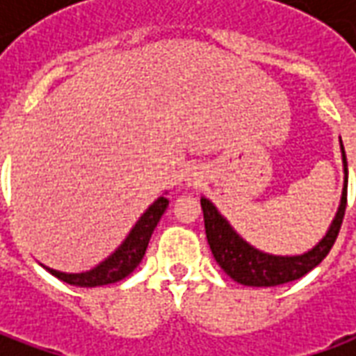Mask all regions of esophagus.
I'll return each instance as SVG.
<instances>
[{
  "label": "esophagus",
  "instance_id": "1",
  "mask_svg": "<svg viewBox=\"0 0 356 356\" xmlns=\"http://www.w3.org/2000/svg\"><path fill=\"white\" fill-rule=\"evenodd\" d=\"M200 179L202 175L196 170H191L188 173H186V183H188V185H198V183H200Z\"/></svg>",
  "mask_w": 356,
  "mask_h": 356
}]
</instances>
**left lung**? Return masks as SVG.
<instances>
[{
  "label": "left lung",
  "mask_w": 356,
  "mask_h": 356,
  "mask_svg": "<svg viewBox=\"0 0 356 356\" xmlns=\"http://www.w3.org/2000/svg\"><path fill=\"white\" fill-rule=\"evenodd\" d=\"M341 154H343L345 186L336 219L330 227V231L326 232V236L311 252L303 255L282 257V255H268L255 250L232 231L229 221L217 211L216 206L208 198H202L204 225H206V236H208L211 254L219 263V267L223 268L232 280L244 286H255V288L280 286V284L291 282L305 276L330 254L343 223L345 206H347V156H345L343 145H341Z\"/></svg>",
  "instance_id": "left-lung-1"
}]
</instances>
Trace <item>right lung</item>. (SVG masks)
Listing matches in <instances>:
<instances>
[{"label":"right lung","mask_w":356,"mask_h":356,"mask_svg":"<svg viewBox=\"0 0 356 356\" xmlns=\"http://www.w3.org/2000/svg\"><path fill=\"white\" fill-rule=\"evenodd\" d=\"M170 206L168 198H158V200L150 206V208L143 213L139 219V223L133 227V231L129 232V236L125 238L122 246L118 248L114 254L110 255L106 261H102L101 265H97L93 270L88 273H80V275H66V273H58L53 268H47L51 275L57 276L58 280H63L66 284L72 286H81V288H95V286H104V284L120 282L122 278L127 275H131L133 270L137 268L140 259L145 257L147 252L148 240L154 232L156 225L160 221V217L163 216L165 208Z\"/></svg>","instance_id":"add662e5"}]
</instances>
